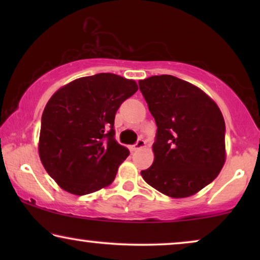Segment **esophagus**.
Here are the masks:
<instances>
[{"label":"esophagus","instance_id":"obj_1","mask_svg":"<svg viewBox=\"0 0 260 260\" xmlns=\"http://www.w3.org/2000/svg\"><path fill=\"white\" fill-rule=\"evenodd\" d=\"M144 147H145V141L142 140V138H140V140L137 141V143L135 144V145H133V147H131V150L137 151V150H140V149L144 148Z\"/></svg>","mask_w":260,"mask_h":260}]
</instances>
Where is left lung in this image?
Wrapping results in <instances>:
<instances>
[{"mask_svg":"<svg viewBox=\"0 0 260 260\" xmlns=\"http://www.w3.org/2000/svg\"><path fill=\"white\" fill-rule=\"evenodd\" d=\"M157 125L154 162L141 175L170 198L197 194L219 175L226 161L225 120L201 88L162 74L140 80Z\"/></svg>","mask_w":260,"mask_h":260,"instance_id":"1","label":"left lung"}]
</instances>
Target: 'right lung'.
I'll return each mask as SVG.
<instances>
[{
  "label": "right lung",
  "mask_w": 260,
  "mask_h": 260,
  "mask_svg": "<svg viewBox=\"0 0 260 260\" xmlns=\"http://www.w3.org/2000/svg\"><path fill=\"white\" fill-rule=\"evenodd\" d=\"M137 83L113 73L83 77L49 98L41 118L39 156L61 189L85 195L110 186L129 149L115 138L120 104Z\"/></svg>",
  "instance_id": "obj_1"
}]
</instances>
